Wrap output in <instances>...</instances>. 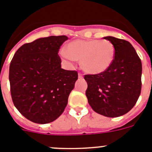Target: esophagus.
<instances>
[{
    "instance_id": "1",
    "label": "esophagus",
    "mask_w": 152,
    "mask_h": 152,
    "mask_svg": "<svg viewBox=\"0 0 152 152\" xmlns=\"http://www.w3.org/2000/svg\"><path fill=\"white\" fill-rule=\"evenodd\" d=\"M83 74L81 73H79V79H83Z\"/></svg>"
}]
</instances>
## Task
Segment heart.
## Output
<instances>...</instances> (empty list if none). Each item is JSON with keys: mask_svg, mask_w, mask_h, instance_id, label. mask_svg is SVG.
Here are the masks:
<instances>
[{"mask_svg": "<svg viewBox=\"0 0 152 152\" xmlns=\"http://www.w3.org/2000/svg\"><path fill=\"white\" fill-rule=\"evenodd\" d=\"M61 55L69 61L80 60L83 70L99 74L108 69L115 57V48L108 40H75L69 42Z\"/></svg>", "mask_w": 152, "mask_h": 152, "instance_id": "heart-1", "label": "heart"}]
</instances>
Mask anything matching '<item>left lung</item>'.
Wrapping results in <instances>:
<instances>
[{
	"instance_id": "left-lung-1",
	"label": "left lung",
	"mask_w": 152,
	"mask_h": 152,
	"mask_svg": "<svg viewBox=\"0 0 152 152\" xmlns=\"http://www.w3.org/2000/svg\"><path fill=\"white\" fill-rule=\"evenodd\" d=\"M104 39L114 46V60L104 73L85 75L88 84L86 95L96 113L117 117L128 113L140 95L142 62L129 42L112 36Z\"/></svg>"
}]
</instances>
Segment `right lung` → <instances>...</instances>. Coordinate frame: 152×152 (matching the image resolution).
<instances>
[{"label":"right lung","mask_w":152,"mask_h":152,"mask_svg":"<svg viewBox=\"0 0 152 152\" xmlns=\"http://www.w3.org/2000/svg\"><path fill=\"white\" fill-rule=\"evenodd\" d=\"M66 35L49 36L24 44L10 64L13 104L28 120L53 122L62 114L78 79L76 70L61 68L58 52Z\"/></svg>","instance_id":"obj_1"}]
</instances>
